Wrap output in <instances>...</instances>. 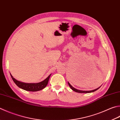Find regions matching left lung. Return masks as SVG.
Returning a JSON list of instances; mask_svg holds the SVG:
<instances>
[{
	"instance_id": "obj_1",
	"label": "left lung",
	"mask_w": 120,
	"mask_h": 120,
	"mask_svg": "<svg viewBox=\"0 0 120 120\" xmlns=\"http://www.w3.org/2000/svg\"><path fill=\"white\" fill-rule=\"evenodd\" d=\"M68 85H69V86L70 87V88H71V89L73 90V91H75V92H79V93H90V92H94V91H96L97 90H98V89H99V88L100 87H99L98 88H97V89H94V90H90V91H83V90H78V89H76V88H74L71 84H70L69 82H68Z\"/></svg>"
}]
</instances>
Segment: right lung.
<instances>
[{"label": "right lung", "mask_w": 120, "mask_h": 120, "mask_svg": "<svg viewBox=\"0 0 120 120\" xmlns=\"http://www.w3.org/2000/svg\"><path fill=\"white\" fill-rule=\"evenodd\" d=\"M10 75L13 81H14V82L16 84L17 86H18L19 88H21V89L23 90H26V91H40V90L44 89V88L46 86L47 83H48L49 79V77H50L51 74L49 75L45 79L41 81V82L38 83H25L23 82H21V81H18L15 79V78H13L11 74Z\"/></svg>", "instance_id": "right-lung-1"}]
</instances>
